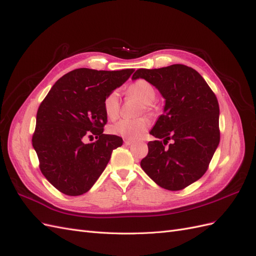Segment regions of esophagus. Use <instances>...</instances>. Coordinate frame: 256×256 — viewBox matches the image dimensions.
<instances>
[{"label":"esophagus","mask_w":256,"mask_h":256,"mask_svg":"<svg viewBox=\"0 0 256 256\" xmlns=\"http://www.w3.org/2000/svg\"><path fill=\"white\" fill-rule=\"evenodd\" d=\"M124 143L126 145H132L134 142L132 140H128V138H126V140H124Z\"/></svg>","instance_id":"obj_1"}]
</instances>
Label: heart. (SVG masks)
Masks as SVG:
<instances>
[{"mask_svg":"<svg viewBox=\"0 0 256 256\" xmlns=\"http://www.w3.org/2000/svg\"><path fill=\"white\" fill-rule=\"evenodd\" d=\"M128 94L138 98L145 104L146 109H150L152 104L156 99L157 92L152 84L144 79H138L131 83L128 88ZM104 111L108 118L114 120L118 118L120 112L118 92L113 90L108 94L104 99ZM150 127V120L146 118L136 120H120L111 127V131L116 134L128 140H138L140 138Z\"/></svg>","mask_w":256,"mask_h":256,"instance_id":"b5f03b06","label":"heart"}]
</instances>
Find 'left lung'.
I'll return each instance as SVG.
<instances>
[{
	"label": "left lung",
	"instance_id": "left-lung-1",
	"mask_svg": "<svg viewBox=\"0 0 256 256\" xmlns=\"http://www.w3.org/2000/svg\"><path fill=\"white\" fill-rule=\"evenodd\" d=\"M166 99L164 114L150 134L141 168L161 188L177 191L200 180L207 171L220 142L219 104L214 92L194 69L174 64L158 69H138ZM168 140L174 143L168 148Z\"/></svg>",
	"mask_w": 256,
	"mask_h": 256
}]
</instances>
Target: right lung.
<instances>
[{
    "label": "right lung",
    "instance_id": "add662e5",
    "mask_svg": "<svg viewBox=\"0 0 256 256\" xmlns=\"http://www.w3.org/2000/svg\"><path fill=\"white\" fill-rule=\"evenodd\" d=\"M134 69L116 72L79 68L53 85L38 108L32 144L48 182L66 196L88 192L122 138L104 134V99L128 80ZM96 141L85 144V137Z\"/></svg>",
    "mask_w": 256,
    "mask_h": 256
}]
</instances>
